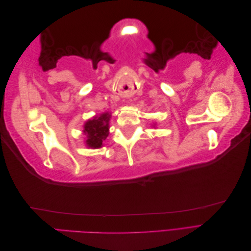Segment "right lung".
<instances>
[{"instance_id":"1","label":"right lung","mask_w":251,"mask_h":251,"mask_svg":"<svg viewBox=\"0 0 251 251\" xmlns=\"http://www.w3.org/2000/svg\"><path fill=\"white\" fill-rule=\"evenodd\" d=\"M110 118L111 114L107 112L93 117V119H89L85 124L82 132L87 136L86 144L88 148L100 149L102 147V142L109 135Z\"/></svg>"}]
</instances>
